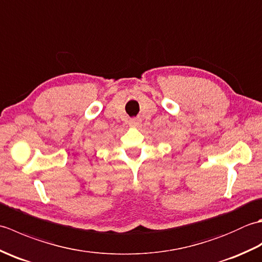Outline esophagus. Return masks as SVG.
Listing matches in <instances>:
<instances>
[{"mask_svg":"<svg viewBox=\"0 0 262 262\" xmlns=\"http://www.w3.org/2000/svg\"><path fill=\"white\" fill-rule=\"evenodd\" d=\"M129 126H130V127H134V128L140 127V126H141V120L137 119V118L130 119V120H129Z\"/></svg>","mask_w":262,"mask_h":262,"instance_id":"1","label":"esophagus"}]
</instances>
